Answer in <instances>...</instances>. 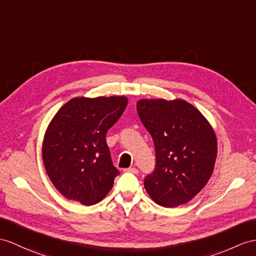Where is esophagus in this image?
<instances>
[{
    "label": "esophagus",
    "mask_w": 256,
    "mask_h": 256,
    "mask_svg": "<svg viewBox=\"0 0 256 256\" xmlns=\"http://www.w3.org/2000/svg\"><path fill=\"white\" fill-rule=\"evenodd\" d=\"M124 172H130V174H138V170L136 167H129L124 170Z\"/></svg>",
    "instance_id": "esophagus-1"
}]
</instances>
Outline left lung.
I'll return each instance as SVG.
<instances>
[{"mask_svg":"<svg viewBox=\"0 0 256 256\" xmlns=\"http://www.w3.org/2000/svg\"><path fill=\"white\" fill-rule=\"evenodd\" d=\"M136 110L152 139L155 170L144 179L152 200L176 208L192 200L208 184L217 156L213 127L200 110L184 100L142 98Z\"/></svg>","mask_w":256,"mask_h":256,"instance_id":"1","label":"left lung"}]
</instances>
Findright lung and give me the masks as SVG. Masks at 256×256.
Here are the masks:
<instances>
[{"instance_id": "obj_1", "label": "right lung", "mask_w": 256, "mask_h": 256, "mask_svg": "<svg viewBox=\"0 0 256 256\" xmlns=\"http://www.w3.org/2000/svg\"><path fill=\"white\" fill-rule=\"evenodd\" d=\"M128 104L126 96H79L48 124L42 160L52 184L68 200L93 205L106 196L120 172L112 163L106 132Z\"/></svg>"}]
</instances>
